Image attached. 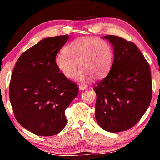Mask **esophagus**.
Listing matches in <instances>:
<instances>
[{
  "label": "esophagus",
  "instance_id": "esophagus-1",
  "mask_svg": "<svg viewBox=\"0 0 160 160\" xmlns=\"http://www.w3.org/2000/svg\"><path fill=\"white\" fill-rule=\"evenodd\" d=\"M88 85H82V84H81V85H79V90H85V89L88 88Z\"/></svg>",
  "mask_w": 160,
  "mask_h": 160
}]
</instances>
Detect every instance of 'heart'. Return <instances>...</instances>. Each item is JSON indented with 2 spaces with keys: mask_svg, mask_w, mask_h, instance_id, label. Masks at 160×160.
<instances>
[{
  "mask_svg": "<svg viewBox=\"0 0 160 160\" xmlns=\"http://www.w3.org/2000/svg\"><path fill=\"white\" fill-rule=\"evenodd\" d=\"M113 58L112 46L107 42L82 37L69 43L64 48V53L56 57L55 64L58 71L68 79L74 78L79 66L80 70L76 80L85 82L90 77L100 79L107 75L112 68Z\"/></svg>",
  "mask_w": 160,
  "mask_h": 160,
  "instance_id": "obj_1",
  "label": "heart"
}]
</instances>
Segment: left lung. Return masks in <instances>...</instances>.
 I'll return each mask as SVG.
<instances>
[{"label":"left lung","instance_id":"1","mask_svg":"<svg viewBox=\"0 0 160 160\" xmlns=\"http://www.w3.org/2000/svg\"><path fill=\"white\" fill-rule=\"evenodd\" d=\"M113 45L110 71L97 82L95 118L112 132L134 126L150 106L152 88L150 66L134 43L113 35L103 37Z\"/></svg>","mask_w":160,"mask_h":160}]
</instances>
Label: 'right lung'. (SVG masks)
Here are the masks:
<instances>
[{"instance_id": "1", "label": "right lung", "mask_w": 160, "mask_h": 160, "mask_svg": "<svg viewBox=\"0 0 160 160\" xmlns=\"http://www.w3.org/2000/svg\"><path fill=\"white\" fill-rule=\"evenodd\" d=\"M68 35L45 38L18 58L10 82L9 96L16 120L41 136L60 132L65 111L78 94V87L62 75L55 58Z\"/></svg>"}]
</instances>
